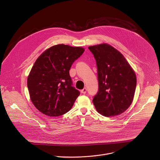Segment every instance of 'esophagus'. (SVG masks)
Segmentation results:
<instances>
[{"instance_id": "esophagus-1", "label": "esophagus", "mask_w": 160, "mask_h": 160, "mask_svg": "<svg viewBox=\"0 0 160 160\" xmlns=\"http://www.w3.org/2000/svg\"><path fill=\"white\" fill-rule=\"evenodd\" d=\"M81 93L82 94H85L87 93V88H84L82 91H81Z\"/></svg>"}]
</instances>
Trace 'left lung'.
<instances>
[{
    "mask_svg": "<svg viewBox=\"0 0 160 160\" xmlns=\"http://www.w3.org/2000/svg\"><path fill=\"white\" fill-rule=\"evenodd\" d=\"M98 68V92L93 102L96 111L106 117L119 115L132 102L137 78L124 56L106 43L89 46Z\"/></svg>",
    "mask_w": 160,
    "mask_h": 160,
    "instance_id": "1",
    "label": "left lung"
}]
</instances>
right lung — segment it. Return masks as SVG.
Returning a JSON list of instances; mask_svg holds the SVG:
<instances>
[{
	"mask_svg": "<svg viewBox=\"0 0 160 160\" xmlns=\"http://www.w3.org/2000/svg\"><path fill=\"white\" fill-rule=\"evenodd\" d=\"M84 51L81 47L58 44L36 59L27 86L32 104L41 112L57 117L71 109L80 92L72 87L69 70Z\"/></svg>",
	"mask_w": 160,
	"mask_h": 160,
	"instance_id": "right-lung-1",
	"label": "right lung"
}]
</instances>
